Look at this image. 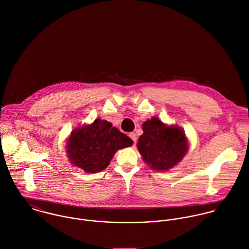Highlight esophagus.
<instances>
[{
    "label": "esophagus",
    "instance_id": "obj_1",
    "mask_svg": "<svg viewBox=\"0 0 249 249\" xmlns=\"http://www.w3.org/2000/svg\"><path fill=\"white\" fill-rule=\"evenodd\" d=\"M129 137L132 139V141L136 143V142H137V136H136V134L135 133H131L130 135H129Z\"/></svg>",
    "mask_w": 249,
    "mask_h": 249
}]
</instances>
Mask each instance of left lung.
Returning <instances> with one entry per match:
<instances>
[{"mask_svg":"<svg viewBox=\"0 0 249 249\" xmlns=\"http://www.w3.org/2000/svg\"><path fill=\"white\" fill-rule=\"evenodd\" d=\"M142 130L137 145L143 161L151 169L167 171L188 153L189 140L181 127L164 124L153 116L143 122Z\"/></svg>","mask_w":249,"mask_h":249,"instance_id":"left-lung-1","label":"left lung"}]
</instances>
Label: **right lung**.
I'll list each match as a JSON object with an SVG mask.
<instances>
[{
	"label": "right lung",
	"mask_w": 249,
	"mask_h": 249,
	"mask_svg": "<svg viewBox=\"0 0 249 249\" xmlns=\"http://www.w3.org/2000/svg\"><path fill=\"white\" fill-rule=\"evenodd\" d=\"M133 141L107 120L75 128L66 139L69 161L87 173H97L108 166L116 151L133 145Z\"/></svg>",
	"instance_id": "1"
}]
</instances>
